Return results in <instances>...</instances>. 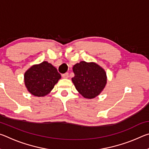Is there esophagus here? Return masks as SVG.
<instances>
[{
  "instance_id": "esophagus-1",
  "label": "esophagus",
  "mask_w": 149,
  "mask_h": 149,
  "mask_svg": "<svg viewBox=\"0 0 149 149\" xmlns=\"http://www.w3.org/2000/svg\"><path fill=\"white\" fill-rule=\"evenodd\" d=\"M62 76L63 78H64V79H67V78H68L69 77V74L68 73H65V74L62 75Z\"/></svg>"
}]
</instances>
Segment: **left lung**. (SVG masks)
Wrapping results in <instances>:
<instances>
[{
  "instance_id": "1",
  "label": "left lung",
  "mask_w": 149,
  "mask_h": 149,
  "mask_svg": "<svg viewBox=\"0 0 149 149\" xmlns=\"http://www.w3.org/2000/svg\"><path fill=\"white\" fill-rule=\"evenodd\" d=\"M74 77L72 81L83 97L93 99L100 94L107 84V74L104 70L95 63L85 61L73 67Z\"/></svg>"
}]
</instances>
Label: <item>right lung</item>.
<instances>
[{"label":"right lung","mask_w":149,"mask_h":149,"mask_svg":"<svg viewBox=\"0 0 149 149\" xmlns=\"http://www.w3.org/2000/svg\"><path fill=\"white\" fill-rule=\"evenodd\" d=\"M61 75L56 68L46 61L35 65L25 73V85L29 93L36 97H43L54 88Z\"/></svg>","instance_id":"obj_1"}]
</instances>
